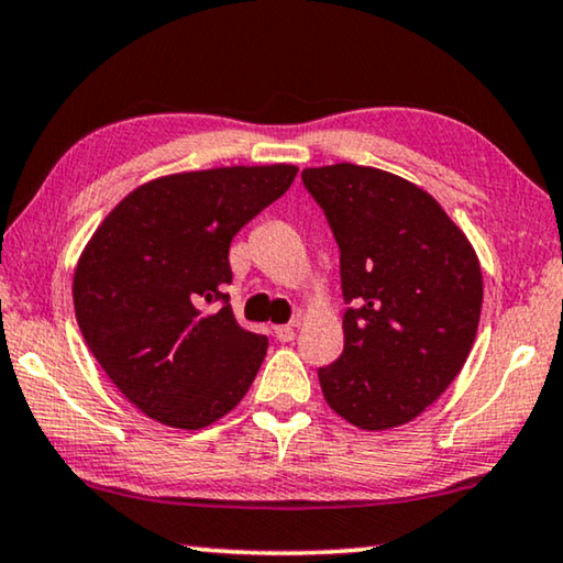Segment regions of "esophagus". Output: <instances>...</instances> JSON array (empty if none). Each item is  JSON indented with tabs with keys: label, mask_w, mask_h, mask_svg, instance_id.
I'll list each match as a JSON object with an SVG mask.
<instances>
[{
	"label": "esophagus",
	"mask_w": 563,
	"mask_h": 563,
	"mask_svg": "<svg viewBox=\"0 0 563 563\" xmlns=\"http://www.w3.org/2000/svg\"><path fill=\"white\" fill-rule=\"evenodd\" d=\"M273 333H275V338H278L280 343H290L292 338H296V325H275L273 328Z\"/></svg>",
	"instance_id": "esophagus-1"
}]
</instances>
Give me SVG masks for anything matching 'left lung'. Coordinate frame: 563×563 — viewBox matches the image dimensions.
<instances>
[{
	"mask_svg": "<svg viewBox=\"0 0 563 563\" xmlns=\"http://www.w3.org/2000/svg\"><path fill=\"white\" fill-rule=\"evenodd\" d=\"M341 250L345 345L318 371L328 406L363 431L421 416L466 363L484 278L468 238L421 187L376 167L302 169Z\"/></svg>",
	"mask_w": 563,
	"mask_h": 563,
	"instance_id": "obj_1",
	"label": "left lung"
}]
</instances>
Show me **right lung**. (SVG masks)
<instances>
[{"label":"right lung","instance_id":"obj_1","mask_svg":"<svg viewBox=\"0 0 563 563\" xmlns=\"http://www.w3.org/2000/svg\"><path fill=\"white\" fill-rule=\"evenodd\" d=\"M298 167H216L132 190L79 257L73 298L89 351L155 421L198 431L230 413L267 338L228 302L230 243L296 180Z\"/></svg>","mask_w":563,"mask_h":563}]
</instances>
